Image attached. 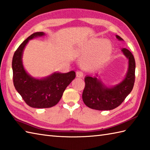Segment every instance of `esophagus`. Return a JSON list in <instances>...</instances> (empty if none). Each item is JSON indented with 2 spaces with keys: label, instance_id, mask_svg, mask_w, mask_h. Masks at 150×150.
<instances>
[{
  "label": "esophagus",
  "instance_id": "esophagus-1",
  "mask_svg": "<svg viewBox=\"0 0 150 150\" xmlns=\"http://www.w3.org/2000/svg\"><path fill=\"white\" fill-rule=\"evenodd\" d=\"M76 76L78 78H82L83 76V73L81 71H77L76 72Z\"/></svg>",
  "mask_w": 150,
  "mask_h": 150
}]
</instances>
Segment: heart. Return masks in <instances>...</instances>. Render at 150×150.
<instances>
[{
    "label": "heart",
    "mask_w": 150,
    "mask_h": 150,
    "mask_svg": "<svg viewBox=\"0 0 150 150\" xmlns=\"http://www.w3.org/2000/svg\"><path fill=\"white\" fill-rule=\"evenodd\" d=\"M112 52L111 45L108 40L93 39L88 41L79 50L83 57L81 65L86 69L98 68L108 60Z\"/></svg>",
    "instance_id": "1"
}]
</instances>
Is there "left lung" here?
I'll use <instances>...</instances> for the list:
<instances>
[{"mask_svg": "<svg viewBox=\"0 0 150 150\" xmlns=\"http://www.w3.org/2000/svg\"><path fill=\"white\" fill-rule=\"evenodd\" d=\"M117 38L123 40L118 35ZM122 52L129 59V69L126 78L120 83L112 88H107L97 78L85 77L82 99L89 108L98 111L113 109L120 105L132 91L135 79V58L127 48H123Z\"/></svg>", "mask_w": 150, "mask_h": 150, "instance_id": "1", "label": "left lung"}]
</instances>
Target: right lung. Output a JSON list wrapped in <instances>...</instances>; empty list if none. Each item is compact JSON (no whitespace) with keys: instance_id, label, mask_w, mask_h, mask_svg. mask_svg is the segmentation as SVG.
<instances>
[{"instance_id":"obj_1","label":"right lung","mask_w":150,"mask_h":150,"mask_svg":"<svg viewBox=\"0 0 150 150\" xmlns=\"http://www.w3.org/2000/svg\"><path fill=\"white\" fill-rule=\"evenodd\" d=\"M43 32H35L30 35L17 48L12 59L13 81L15 89L27 105L34 108H49L56 105L62 98L67 87L76 77L74 71L68 73H54L41 79L30 76L24 70L22 55L29 40L42 36Z\"/></svg>"}]
</instances>
